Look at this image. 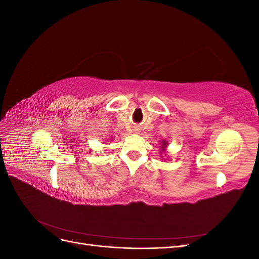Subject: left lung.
<instances>
[{
  "mask_svg": "<svg viewBox=\"0 0 259 259\" xmlns=\"http://www.w3.org/2000/svg\"><path fill=\"white\" fill-rule=\"evenodd\" d=\"M163 145H164V146H166V144H165V143H163ZM161 148L163 149V148H165V147H161Z\"/></svg>",
  "mask_w": 259,
  "mask_h": 259,
  "instance_id": "8db88e82",
  "label": "left lung"
}]
</instances>
